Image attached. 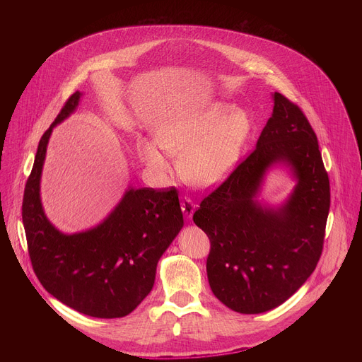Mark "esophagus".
Masks as SVG:
<instances>
[{
	"instance_id": "34e87169",
	"label": "esophagus",
	"mask_w": 362,
	"mask_h": 362,
	"mask_svg": "<svg viewBox=\"0 0 362 362\" xmlns=\"http://www.w3.org/2000/svg\"><path fill=\"white\" fill-rule=\"evenodd\" d=\"M180 208H182V212L185 215V218L187 221L192 219L193 214H194V209H196V204L189 199V197H183L182 202H180Z\"/></svg>"
}]
</instances>
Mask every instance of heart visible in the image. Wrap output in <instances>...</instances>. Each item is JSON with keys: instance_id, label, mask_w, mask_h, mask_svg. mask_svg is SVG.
Instances as JSON below:
<instances>
[{"instance_id": "obj_1", "label": "heart", "mask_w": 362, "mask_h": 362, "mask_svg": "<svg viewBox=\"0 0 362 362\" xmlns=\"http://www.w3.org/2000/svg\"><path fill=\"white\" fill-rule=\"evenodd\" d=\"M249 129L243 112L230 113L229 107L216 105L162 124L154 133L161 147L144 140L139 144V156L154 176L165 179L170 173L168 153L182 154V176L192 185L211 187L235 168Z\"/></svg>"}]
</instances>
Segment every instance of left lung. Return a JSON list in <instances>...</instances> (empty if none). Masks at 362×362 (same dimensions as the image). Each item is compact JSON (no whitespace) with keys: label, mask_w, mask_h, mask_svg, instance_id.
<instances>
[{"label":"left lung","mask_w":362,"mask_h":362,"mask_svg":"<svg viewBox=\"0 0 362 362\" xmlns=\"http://www.w3.org/2000/svg\"><path fill=\"white\" fill-rule=\"evenodd\" d=\"M274 112L255 150L193 215L211 240L206 272L215 296L239 314H262L314 272L329 212V179L302 110L274 93ZM286 165L297 185L276 209L255 197L266 172Z\"/></svg>","instance_id":"1"}]
</instances>
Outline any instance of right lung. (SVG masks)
<instances>
[{
	"instance_id": "1",
	"label": "right lung",
	"mask_w": 362,
	"mask_h": 362,
	"mask_svg": "<svg viewBox=\"0 0 362 362\" xmlns=\"http://www.w3.org/2000/svg\"><path fill=\"white\" fill-rule=\"evenodd\" d=\"M76 91L42 134L23 199V223L33 269L64 305L94 318L129 315L150 293L158 262L183 228L177 190L129 187L97 226L63 233L51 223L40 197L41 172L53 129L77 109Z\"/></svg>"
}]
</instances>
